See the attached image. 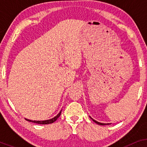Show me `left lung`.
I'll return each instance as SVG.
<instances>
[{
	"label": "left lung",
	"mask_w": 147,
	"mask_h": 147,
	"mask_svg": "<svg viewBox=\"0 0 147 147\" xmlns=\"http://www.w3.org/2000/svg\"><path fill=\"white\" fill-rule=\"evenodd\" d=\"M90 118H91V117H90ZM91 119H92V120H93V121H94V122H96V124H100V125H106V124H104V123H100V122H97V121H96L95 120L92 119V118H91Z\"/></svg>",
	"instance_id": "1"
}]
</instances>
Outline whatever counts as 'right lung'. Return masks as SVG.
<instances>
[{"mask_svg": "<svg viewBox=\"0 0 147 147\" xmlns=\"http://www.w3.org/2000/svg\"><path fill=\"white\" fill-rule=\"evenodd\" d=\"M61 111H60V112L59 114H57V116H55V117L51 118V119L50 120H43V121H36V120H28V119H26L27 120V121H29V122H34V123H37V124H51L54 122L55 121H56V120L59 117L60 115H61Z\"/></svg>", "mask_w": 147, "mask_h": 147, "instance_id": "add662e5", "label": "right lung"}]
</instances>
